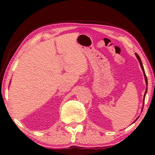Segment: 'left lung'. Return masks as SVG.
I'll return each instance as SVG.
<instances>
[{"label": "left lung", "instance_id": "8db88e82", "mask_svg": "<svg viewBox=\"0 0 155 155\" xmlns=\"http://www.w3.org/2000/svg\"><path fill=\"white\" fill-rule=\"evenodd\" d=\"M135 56H136L137 58L138 59V61H139V63H140V66H141V68H142V70H143V71L144 76H145V80L146 84H147V76H146V75H145V70H144V68H143V63H142L141 59H140V57H139L138 54H135ZM147 89H146V90H145V95H144V97H143V106H144V103H145V95H146V93H147ZM137 119H136V120H137ZM136 120H135V121H136ZM135 121H134V122H135ZM134 122H133V123H134Z\"/></svg>", "mask_w": 155, "mask_h": 155}]
</instances>
